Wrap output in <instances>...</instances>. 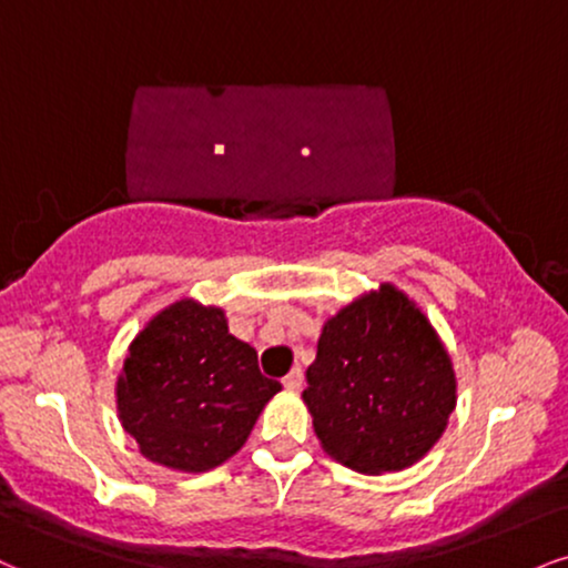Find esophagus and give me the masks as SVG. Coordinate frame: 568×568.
I'll use <instances>...</instances> for the list:
<instances>
[{
    "mask_svg": "<svg viewBox=\"0 0 568 568\" xmlns=\"http://www.w3.org/2000/svg\"><path fill=\"white\" fill-rule=\"evenodd\" d=\"M302 384H304V371L296 365V367H293V371L283 378V386L288 388V392H298V388H302Z\"/></svg>",
    "mask_w": 568,
    "mask_h": 568,
    "instance_id": "esophagus-1",
    "label": "esophagus"
}]
</instances>
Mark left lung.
I'll return each instance as SVG.
<instances>
[{"label": "left lung", "mask_w": 568, "mask_h": 568, "mask_svg": "<svg viewBox=\"0 0 568 568\" xmlns=\"http://www.w3.org/2000/svg\"><path fill=\"white\" fill-rule=\"evenodd\" d=\"M304 402L327 455L362 474L402 470L447 426L453 362L418 306L381 285L325 323Z\"/></svg>", "instance_id": "left-lung-1"}]
</instances>
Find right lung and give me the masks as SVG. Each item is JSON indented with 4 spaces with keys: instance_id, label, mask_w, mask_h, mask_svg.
I'll return each instance as SVG.
<instances>
[{
    "instance_id": "right-lung-1",
    "label": "right lung",
    "mask_w": 568,
    "mask_h": 568,
    "mask_svg": "<svg viewBox=\"0 0 568 568\" xmlns=\"http://www.w3.org/2000/svg\"><path fill=\"white\" fill-rule=\"evenodd\" d=\"M280 388L258 371L254 346L227 331L222 310L176 302L132 341L115 396L148 460L201 474L243 447Z\"/></svg>"
}]
</instances>
